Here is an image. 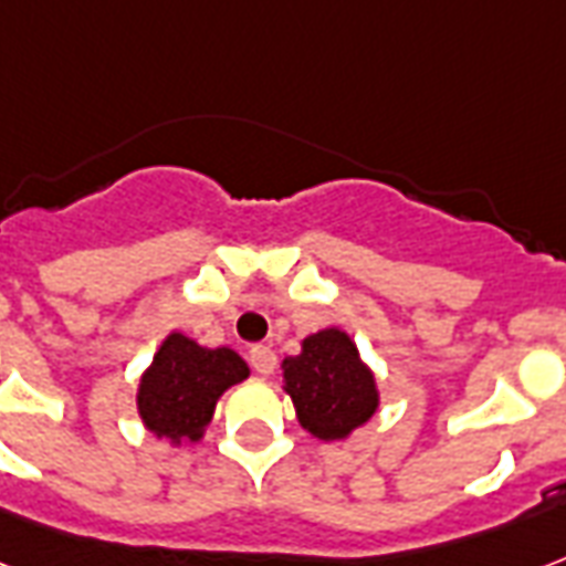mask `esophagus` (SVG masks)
<instances>
[{
  "instance_id": "1",
  "label": "esophagus",
  "mask_w": 566,
  "mask_h": 566,
  "mask_svg": "<svg viewBox=\"0 0 566 566\" xmlns=\"http://www.w3.org/2000/svg\"><path fill=\"white\" fill-rule=\"evenodd\" d=\"M249 361H252V368L258 370V374H273L275 370V353L270 350V347H264V344H254L252 350H249Z\"/></svg>"
}]
</instances>
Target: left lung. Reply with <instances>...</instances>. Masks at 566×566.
Here are the masks:
<instances>
[{"mask_svg":"<svg viewBox=\"0 0 566 566\" xmlns=\"http://www.w3.org/2000/svg\"><path fill=\"white\" fill-rule=\"evenodd\" d=\"M282 388L302 430L321 442L350 439L379 409L377 374L338 326L305 335L300 353L284 356Z\"/></svg>","mask_w":566,"mask_h":566,"instance_id":"1","label":"left lung"}]
</instances>
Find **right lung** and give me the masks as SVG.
I'll return each mask as SVG.
<instances>
[{"mask_svg":"<svg viewBox=\"0 0 566 566\" xmlns=\"http://www.w3.org/2000/svg\"><path fill=\"white\" fill-rule=\"evenodd\" d=\"M249 379V365L231 347H205L168 332L139 377L136 412L145 430L175 448L196 446L228 388Z\"/></svg>","mask_w":566,"mask_h":566,"instance_id":"1","label":"right lung"}]
</instances>
